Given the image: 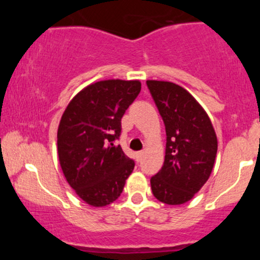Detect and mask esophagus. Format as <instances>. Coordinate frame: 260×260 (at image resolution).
Instances as JSON below:
<instances>
[{
  "instance_id": "1",
  "label": "esophagus",
  "mask_w": 260,
  "mask_h": 260,
  "mask_svg": "<svg viewBox=\"0 0 260 260\" xmlns=\"http://www.w3.org/2000/svg\"><path fill=\"white\" fill-rule=\"evenodd\" d=\"M143 155H144V151H138V153H137V161H140L142 160V157H143Z\"/></svg>"
}]
</instances>
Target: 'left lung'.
Instances as JSON below:
<instances>
[{
	"instance_id": "1",
	"label": "left lung",
	"mask_w": 260,
	"mask_h": 260,
	"mask_svg": "<svg viewBox=\"0 0 260 260\" xmlns=\"http://www.w3.org/2000/svg\"><path fill=\"white\" fill-rule=\"evenodd\" d=\"M166 129L162 168L150 178L157 201L183 204L194 197L213 171L217 139L210 118L182 86L162 80H147Z\"/></svg>"
}]
</instances>
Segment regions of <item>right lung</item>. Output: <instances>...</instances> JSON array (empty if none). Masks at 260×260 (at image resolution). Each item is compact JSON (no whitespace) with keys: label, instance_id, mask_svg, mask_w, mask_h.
Here are the masks:
<instances>
[{"label":"right lung","instance_id":"obj_1","mask_svg":"<svg viewBox=\"0 0 260 260\" xmlns=\"http://www.w3.org/2000/svg\"><path fill=\"white\" fill-rule=\"evenodd\" d=\"M139 80L109 79L80 90L68 104L57 131L62 171L77 196L101 208L121 196L134 161L121 145V118L140 92Z\"/></svg>","mask_w":260,"mask_h":260}]
</instances>
